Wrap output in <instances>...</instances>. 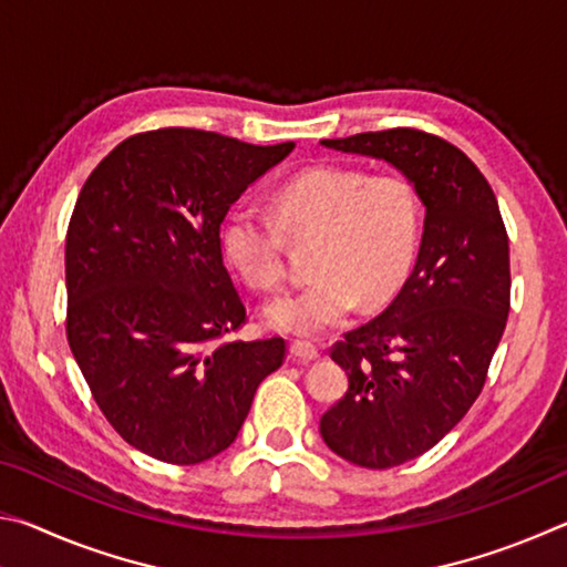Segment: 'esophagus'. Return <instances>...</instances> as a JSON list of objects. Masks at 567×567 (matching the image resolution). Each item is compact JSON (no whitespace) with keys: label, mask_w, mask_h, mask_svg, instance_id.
<instances>
[{"label":"esophagus","mask_w":567,"mask_h":567,"mask_svg":"<svg viewBox=\"0 0 567 567\" xmlns=\"http://www.w3.org/2000/svg\"><path fill=\"white\" fill-rule=\"evenodd\" d=\"M290 354H292V360H297V362H312V360L320 358L318 348H315L312 342H305V340H292L290 342Z\"/></svg>","instance_id":"1"}]
</instances>
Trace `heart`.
Listing matches in <instances>:
<instances>
[{"mask_svg":"<svg viewBox=\"0 0 567 567\" xmlns=\"http://www.w3.org/2000/svg\"><path fill=\"white\" fill-rule=\"evenodd\" d=\"M272 219L235 207L219 229L227 265L255 287L282 282L285 239L315 237L312 282L265 305L272 330L315 338L348 320L354 307H380L405 285L417 255L415 189L398 175L318 165L272 192Z\"/></svg>","mask_w":567,"mask_h":567,"instance_id":"heart-1","label":"heart"}]
</instances>
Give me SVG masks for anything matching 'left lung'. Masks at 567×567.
<instances>
[{
  "label": "left lung",
  "mask_w": 567,
  "mask_h": 567,
  "mask_svg": "<svg viewBox=\"0 0 567 567\" xmlns=\"http://www.w3.org/2000/svg\"><path fill=\"white\" fill-rule=\"evenodd\" d=\"M320 145L388 162L425 207L402 290L330 352L350 385L320 420L334 455L388 470L437 445L483 390L511 312L507 233L483 172L435 134L385 130Z\"/></svg>",
  "instance_id": "obj_1"
}]
</instances>
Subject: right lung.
Masks as SVG:
<instances>
[{"mask_svg":"<svg viewBox=\"0 0 567 567\" xmlns=\"http://www.w3.org/2000/svg\"><path fill=\"white\" fill-rule=\"evenodd\" d=\"M203 130L134 134L104 157L66 229V340L132 447L197 465L235 443L285 340L219 342L245 322L219 227L290 155Z\"/></svg>","mask_w":567,"mask_h":567,"instance_id":"obj_1","label":"right lung"}]
</instances>
